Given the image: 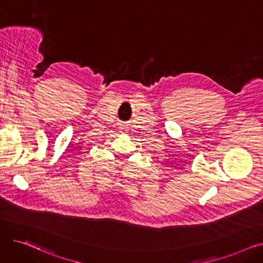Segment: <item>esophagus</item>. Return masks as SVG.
Wrapping results in <instances>:
<instances>
[{"label": "esophagus", "instance_id": "34e87169", "mask_svg": "<svg viewBox=\"0 0 263 263\" xmlns=\"http://www.w3.org/2000/svg\"><path fill=\"white\" fill-rule=\"evenodd\" d=\"M128 130H129L128 124H126V123H122V124H120V127H119V131H120L121 133L127 132Z\"/></svg>", "mask_w": 263, "mask_h": 263}]
</instances>
